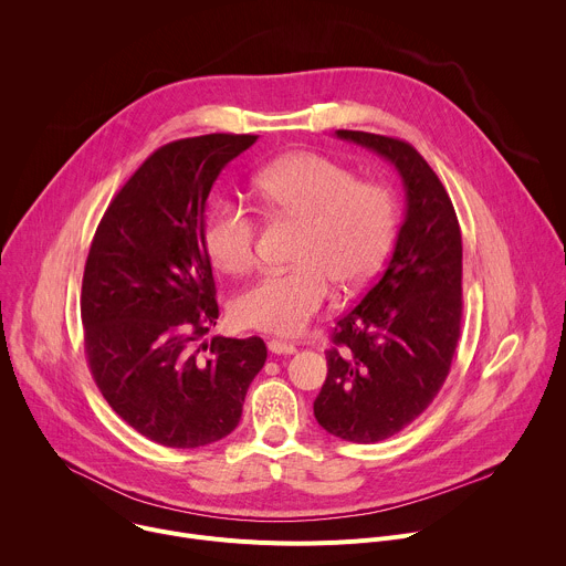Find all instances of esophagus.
Here are the masks:
<instances>
[{
  "label": "esophagus",
  "mask_w": 566,
  "mask_h": 566,
  "mask_svg": "<svg viewBox=\"0 0 566 566\" xmlns=\"http://www.w3.org/2000/svg\"><path fill=\"white\" fill-rule=\"evenodd\" d=\"M269 352L271 354H295L297 349H295V345H291V343H282V340H271L269 343Z\"/></svg>",
  "instance_id": "obj_1"
}]
</instances>
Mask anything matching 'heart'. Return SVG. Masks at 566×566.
Listing matches in <instances>:
<instances>
[{
  "instance_id": "heart-1",
  "label": "heart",
  "mask_w": 566,
  "mask_h": 566,
  "mask_svg": "<svg viewBox=\"0 0 566 566\" xmlns=\"http://www.w3.org/2000/svg\"><path fill=\"white\" fill-rule=\"evenodd\" d=\"M255 186L273 214L302 223L293 253L297 266L266 273L239 293L232 317L244 329L297 336L329 300L332 282L354 291L378 271L394 234V197L315 151L277 158L260 170ZM203 244L223 273H249L258 260L253 210L232 199L214 201Z\"/></svg>"
}]
</instances>
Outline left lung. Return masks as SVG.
Returning <instances> with one entry per match:
<instances>
[{
  "label": "left lung",
  "instance_id": "left-lung-1",
  "mask_svg": "<svg viewBox=\"0 0 566 566\" xmlns=\"http://www.w3.org/2000/svg\"><path fill=\"white\" fill-rule=\"evenodd\" d=\"M336 134L394 164L408 201L385 271L336 322L327 380L313 400L329 434L378 443L423 415L450 374L463 313L461 228L443 184L410 143Z\"/></svg>",
  "mask_w": 566,
  "mask_h": 566
}]
</instances>
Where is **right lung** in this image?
Wrapping results in <instances>:
<instances>
[{
	"mask_svg": "<svg viewBox=\"0 0 566 566\" xmlns=\"http://www.w3.org/2000/svg\"><path fill=\"white\" fill-rule=\"evenodd\" d=\"M255 140L206 134L158 147L112 199L92 241L80 295L92 376L109 408L160 446L199 448L230 434L266 363L258 336H217L210 349H192L219 317L206 199Z\"/></svg>",
	"mask_w": 566,
	"mask_h": 566,
	"instance_id": "add662e5",
	"label": "right lung"
}]
</instances>
